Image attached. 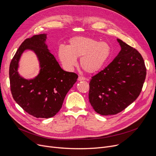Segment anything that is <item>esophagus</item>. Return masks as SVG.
Instances as JSON below:
<instances>
[{
    "label": "esophagus",
    "mask_w": 156,
    "mask_h": 156,
    "mask_svg": "<svg viewBox=\"0 0 156 156\" xmlns=\"http://www.w3.org/2000/svg\"><path fill=\"white\" fill-rule=\"evenodd\" d=\"M85 80H86V78H85L83 76H79L78 78V81H84Z\"/></svg>",
    "instance_id": "34e87169"
}]
</instances>
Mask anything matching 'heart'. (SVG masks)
I'll return each mask as SVG.
<instances>
[{
	"label": "heart",
	"instance_id": "obj_1",
	"mask_svg": "<svg viewBox=\"0 0 156 156\" xmlns=\"http://www.w3.org/2000/svg\"><path fill=\"white\" fill-rule=\"evenodd\" d=\"M111 53L109 44L89 37H75L69 45H61L57 50L59 59L65 69H72L77 65V57H80L81 68L89 73L99 71L107 62Z\"/></svg>",
	"mask_w": 156,
	"mask_h": 156
}]
</instances>
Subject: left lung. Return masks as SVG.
<instances>
[{
	"label": "left lung",
	"instance_id": "obj_1",
	"mask_svg": "<svg viewBox=\"0 0 156 156\" xmlns=\"http://www.w3.org/2000/svg\"><path fill=\"white\" fill-rule=\"evenodd\" d=\"M121 51L105 69L90 81L89 102L98 114H116L133 103L140 95L146 76L141 54L117 39Z\"/></svg>",
	"mask_w": 156,
	"mask_h": 156
}]
</instances>
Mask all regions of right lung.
Returning a JSON list of instances; mask_svg holds the SVG:
<instances>
[{"mask_svg": "<svg viewBox=\"0 0 156 156\" xmlns=\"http://www.w3.org/2000/svg\"><path fill=\"white\" fill-rule=\"evenodd\" d=\"M47 34L27 38L20 46L11 62L9 80L13 99L21 108L37 118L54 116L62 108L64 98L77 81L75 73L64 71L48 49ZM26 50L34 51L40 64V72L34 79L21 77L19 61Z\"/></svg>", "mask_w": 156, "mask_h": 156, "instance_id": "obj_1", "label": "right lung"}]
</instances>
